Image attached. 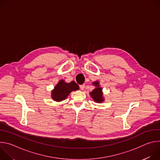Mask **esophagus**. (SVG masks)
I'll list each match as a JSON object with an SVG mask.
<instances>
[{"label":"esophagus","instance_id":"1","mask_svg":"<svg viewBox=\"0 0 160 160\" xmlns=\"http://www.w3.org/2000/svg\"><path fill=\"white\" fill-rule=\"evenodd\" d=\"M80 88L81 90H83L84 88H85V85L84 84H82V85H80Z\"/></svg>","mask_w":160,"mask_h":160}]
</instances>
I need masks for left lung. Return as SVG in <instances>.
<instances>
[{
	"mask_svg": "<svg viewBox=\"0 0 160 160\" xmlns=\"http://www.w3.org/2000/svg\"><path fill=\"white\" fill-rule=\"evenodd\" d=\"M96 87V88H94L92 92L90 93V96L92 97V98L94 99V101L96 102H102L104 101V98L102 96V88L100 87L99 83V82L96 81L92 83Z\"/></svg>",
	"mask_w": 160,
	"mask_h": 160,
	"instance_id": "1",
	"label": "left lung"
}]
</instances>
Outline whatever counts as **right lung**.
Segmentation results:
<instances>
[{
	"label": "right lung",
	"instance_id": "add662e5",
	"mask_svg": "<svg viewBox=\"0 0 160 160\" xmlns=\"http://www.w3.org/2000/svg\"><path fill=\"white\" fill-rule=\"evenodd\" d=\"M79 89V86L74 82L66 83L64 80H60L52 90V98L54 101L60 102L66 99L71 92Z\"/></svg>",
	"mask_w": 160,
	"mask_h": 160
}]
</instances>
